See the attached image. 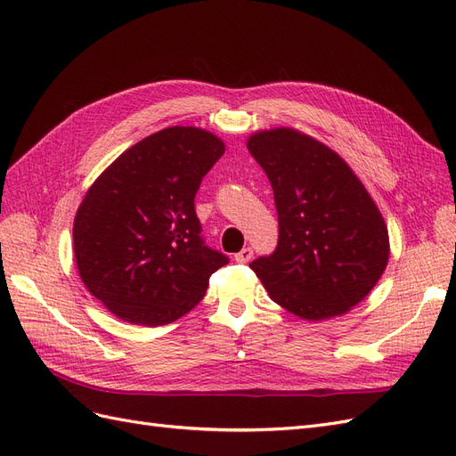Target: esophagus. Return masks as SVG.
<instances>
[{"label":"esophagus","mask_w":456,"mask_h":456,"mask_svg":"<svg viewBox=\"0 0 456 456\" xmlns=\"http://www.w3.org/2000/svg\"><path fill=\"white\" fill-rule=\"evenodd\" d=\"M233 258H236V262H240V265H247L253 258V249L251 247H245V249H241L240 253L233 255Z\"/></svg>","instance_id":"1"}]
</instances>
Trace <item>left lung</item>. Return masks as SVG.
I'll use <instances>...</instances> for the list:
<instances>
[{
    "label": "left lung",
    "instance_id": "8db88e82",
    "mask_svg": "<svg viewBox=\"0 0 456 456\" xmlns=\"http://www.w3.org/2000/svg\"><path fill=\"white\" fill-rule=\"evenodd\" d=\"M247 150L270 178L278 247L251 262L270 298L302 320L348 314L390 258L388 226L335 150L293 127L253 133Z\"/></svg>",
    "mask_w": 456,
    "mask_h": 456
}]
</instances>
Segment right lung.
Here are the masks:
<instances>
[{
    "instance_id": "1",
    "label": "right lung",
    "mask_w": 456,
    "mask_h": 456,
    "mask_svg": "<svg viewBox=\"0 0 456 456\" xmlns=\"http://www.w3.org/2000/svg\"><path fill=\"white\" fill-rule=\"evenodd\" d=\"M224 142L190 126L133 144L89 186L74 218V256L87 291L119 320L158 327L203 298L228 258L201 240L194 198Z\"/></svg>"
}]
</instances>
